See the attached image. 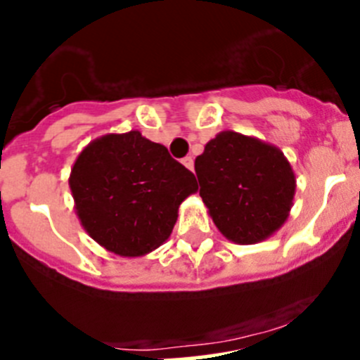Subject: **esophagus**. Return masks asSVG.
I'll use <instances>...</instances> for the list:
<instances>
[{"label": "esophagus", "mask_w": 360, "mask_h": 360, "mask_svg": "<svg viewBox=\"0 0 360 360\" xmlns=\"http://www.w3.org/2000/svg\"><path fill=\"white\" fill-rule=\"evenodd\" d=\"M181 163H183L184 167H186L188 170H193V158L191 156H186V158L181 160Z\"/></svg>", "instance_id": "obj_1"}]
</instances>
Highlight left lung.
<instances>
[{
    "label": "left lung",
    "mask_w": 360,
    "mask_h": 360,
    "mask_svg": "<svg viewBox=\"0 0 360 360\" xmlns=\"http://www.w3.org/2000/svg\"><path fill=\"white\" fill-rule=\"evenodd\" d=\"M195 172L209 216L232 243H260L287 221L295 176L276 146L221 131L197 156Z\"/></svg>",
    "instance_id": "left-lung-1"
}]
</instances>
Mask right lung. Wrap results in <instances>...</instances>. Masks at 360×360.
I'll return each instance as SVG.
<instances>
[{
  "instance_id": "add662e5",
  "label": "right lung",
  "mask_w": 360,
  "mask_h": 360,
  "mask_svg": "<svg viewBox=\"0 0 360 360\" xmlns=\"http://www.w3.org/2000/svg\"><path fill=\"white\" fill-rule=\"evenodd\" d=\"M68 183L84 230L120 257H142L162 246L181 202L198 190L193 174L165 146L137 130L89 142Z\"/></svg>"
}]
</instances>
